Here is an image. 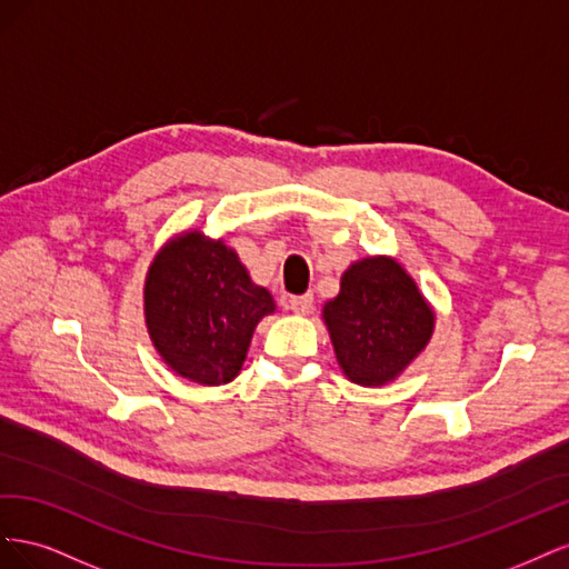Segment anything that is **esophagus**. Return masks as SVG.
I'll list each match as a JSON object with an SVG mask.
<instances>
[{
  "label": "esophagus",
  "instance_id": "1",
  "mask_svg": "<svg viewBox=\"0 0 569 569\" xmlns=\"http://www.w3.org/2000/svg\"><path fill=\"white\" fill-rule=\"evenodd\" d=\"M287 308H291V313L297 316H308L313 311V297L311 295H303V297H291Z\"/></svg>",
  "mask_w": 569,
  "mask_h": 569
}]
</instances>
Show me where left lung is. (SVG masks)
<instances>
[{"instance_id":"1","label":"left lung","mask_w":569,"mask_h":569,"mask_svg":"<svg viewBox=\"0 0 569 569\" xmlns=\"http://www.w3.org/2000/svg\"><path fill=\"white\" fill-rule=\"evenodd\" d=\"M322 322L347 380L385 387L425 351L437 313L393 256H368L343 270Z\"/></svg>"}]
</instances>
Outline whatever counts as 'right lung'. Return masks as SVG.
<instances>
[{"label":"right lung","instance_id":"add662e5","mask_svg":"<svg viewBox=\"0 0 569 569\" xmlns=\"http://www.w3.org/2000/svg\"><path fill=\"white\" fill-rule=\"evenodd\" d=\"M274 313L270 291L251 280L232 247L184 230L157 251L144 278V322L176 375L201 387L232 382L256 325Z\"/></svg>","mask_w":569,"mask_h":569}]
</instances>
